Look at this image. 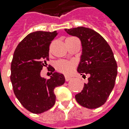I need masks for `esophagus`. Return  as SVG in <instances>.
Masks as SVG:
<instances>
[{
	"instance_id": "1",
	"label": "esophagus",
	"mask_w": 129,
	"mask_h": 129,
	"mask_svg": "<svg viewBox=\"0 0 129 129\" xmlns=\"http://www.w3.org/2000/svg\"><path fill=\"white\" fill-rule=\"evenodd\" d=\"M71 79V77H69V76H65V80H66V81H69Z\"/></svg>"
}]
</instances>
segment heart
Segmentation results:
<instances>
[{
	"mask_svg": "<svg viewBox=\"0 0 129 129\" xmlns=\"http://www.w3.org/2000/svg\"><path fill=\"white\" fill-rule=\"evenodd\" d=\"M76 68V63L74 61L66 60H59L55 63V69L60 73L66 76H69L73 73Z\"/></svg>",
	"mask_w": 129,
	"mask_h": 129,
	"instance_id": "b5f03b06",
	"label": "heart"
}]
</instances>
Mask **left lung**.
I'll list each match as a JSON object with an SVG mask.
<instances>
[{
  "mask_svg": "<svg viewBox=\"0 0 129 129\" xmlns=\"http://www.w3.org/2000/svg\"><path fill=\"white\" fill-rule=\"evenodd\" d=\"M71 36L80 38L82 55L77 71L86 76L88 83L75 95L79 104L87 109H96L106 103L113 90L117 76V63L109 43L92 29L78 27L65 29Z\"/></svg>",
  "mask_w": 129,
  "mask_h": 129,
  "instance_id": "obj_1",
  "label": "left lung"
}]
</instances>
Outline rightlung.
Segmentation results:
<instances>
[{
	"instance_id": "add662e5",
	"label": "right lung",
	"mask_w": 129,
	"mask_h": 129,
	"mask_svg": "<svg viewBox=\"0 0 129 129\" xmlns=\"http://www.w3.org/2000/svg\"><path fill=\"white\" fill-rule=\"evenodd\" d=\"M53 32L36 31L25 36L16 47L11 62V81L13 92L22 106L30 112L41 113L56 102L54 88L65 83L64 76L53 73L50 79L41 76L49 60V47L57 36Z\"/></svg>"
}]
</instances>
